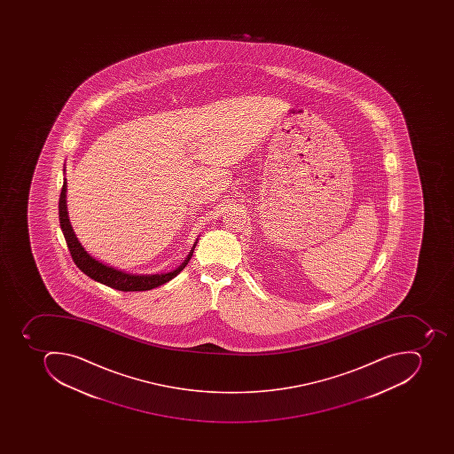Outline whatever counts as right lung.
I'll use <instances>...</instances> for the list:
<instances>
[{
  "mask_svg": "<svg viewBox=\"0 0 454 454\" xmlns=\"http://www.w3.org/2000/svg\"><path fill=\"white\" fill-rule=\"evenodd\" d=\"M59 223H61V230L64 232L65 241L68 246L69 253H71L72 260L75 262L76 267L88 275L90 278L104 284V286H111V288L119 289V291H149V289L156 288V286H163L166 282L175 278L176 275L183 271V268L186 267L190 258L193 255V248L190 251L186 260L183 261L180 267L176 268L173 271L165 272V274H129V272L121 271L118 268L109 267V265L100 262L97 258H93L88 251H85L75 232L72 230L71 222H69L68 210H67V179L64 180L61 196H59Z\"/></svg>",
  "mask_w": 454,
  "mask_h": 454,
  "instance_id": "obj_1",
  "label": "right lung"
}]
</instances>
